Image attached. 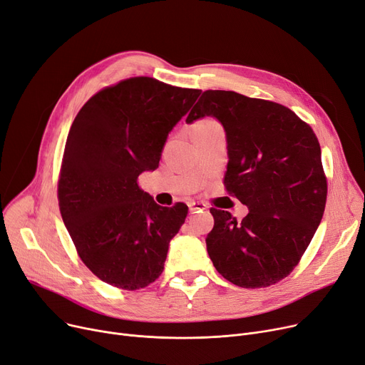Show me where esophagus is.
<instances>
[{
    "label": "esophagus",
    "mask_w": 365,
    "mask_h": 365,
    "mask_svg": "<svg viewBox=\"0 0 365 365\" xmlns=\"http://www.w3.org/2000/svg\"><path fill=\"white\" fill-rule=\"evenodd\" d=\"M203 210H206V205L205 203H200V202H190L188 203V211L192 212V214L202 212Z\"/></svg>",
    "instance_id": "1"
}]
</instances>
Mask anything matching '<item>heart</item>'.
Returning a JSON list of instances; mask_svg holds the SVG:
<instances>
[{"instance_id": "b5f03b06", "label": "heart", "mask_w": 365, "mask_h": 365, "mask_svg": "<svg viewBox=\"0 0 365 365\" xmlns=\"http://www.w3.org/2000/svg\"><path fill=\"white\" fill-rule=\"evenodd\" d=\"M211 123H214V121H202V123H199V125H211ZM199 125H196V126H199Z\"/></svg>"}]
</instances>
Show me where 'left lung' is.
Returning <instances> with one entry per match:
<instances>
[{"mask_svg": "<svg viewBox=\"0 0 365 365\" xmlns=\"http://www.w3.org/2000/svg\"><path fill=\"white\" fill-rule=\"evenodd\" d=\"M206 115L225 132L224 185L250 210L237 222L211 207L207 254L237 287L279 282L297 266L324 215L327 180L318 138L281 103L229 91L203 92L185 121Z\"/></svg>", "mask_w": 365, "mask_h": 365, "instance_id": "8db88e82", "label": "left lung"}]
</instances>
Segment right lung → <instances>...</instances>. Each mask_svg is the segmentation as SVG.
<instances>
[{"label": "right lung", "mask_w": 365, "mask_h": 365, "mask_svg": "<svg viewBox=\"0 0 365 365\" xmlns=\"http://www.w3.org/2000/svg\"><path fill=\"white\" fill-rule=\"evenodd\" d=\"M200 93L135 77L98 92L74 118L59 210L83 263L101 281L140 289L163 272L188 207L158 205L138 187V177L159 168L169 132Z\"/></svg>", "instance_id": "right-lung-1"}]
</instances>
